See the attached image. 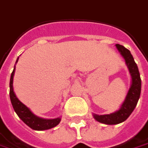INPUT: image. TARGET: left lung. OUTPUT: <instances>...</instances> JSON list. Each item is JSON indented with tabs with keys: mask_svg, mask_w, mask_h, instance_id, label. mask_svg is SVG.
<instances>
[{
	"mask_svg": "<svg viewBox=\"0 0 148 148\" xmlns=\"http://www.w3.org/2000/svg\"><path fill=\"white\" fill-rule=\"evenodd\" d=\"M116 47L121 53V55L125 59L126 64L128 67L129 72L132 76V85L127 94L125 101L123 102V105L119 111L111 113V114H106V115L93 114L94 119L98 122L105 123V124H109V125L119 124L120 123H123L131 115L135 107L137 106L138 99L140 98L141 85H142L138 65L134 61V59L131 55L130 51L119 44L116 45Z\"/></svg>",
	"mask_w": 148,
	"mask_h": 148,
	"instance_id": "obj_1",
	"label": "left lung"
}]
</instances>
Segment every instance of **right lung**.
<instances>
[{
    "label": "right lung",
    "mask_w": 148,
    "mask_h": 148,
    "mask_svg": "<svg viewBox=\"0 0 148 148\" xmlns=\"http://www.w3.org/2000/svg\"><path fill=\"white\" fill-rule=\"evenodd\" d=\"M14 74H15V68H14L13 72L11 73V75H10V98L13 108H14L15 112H16V114L19 116V118L21 119L26 125L29 126L30 128H32L34 130H40V131L41 130H46V129L52 128V127L58 125L60 122V118L55 119H40L36 115H34L29 111V109L27 107L25 104H23L22 103L16 98V94L13 91V76H14Z\"/></svg>",
    "instance_id": "1"
}]
</instances>
